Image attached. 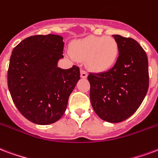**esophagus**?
Instances as JSON below:
<instances>
[{
  "mask_svg": "<svg viewBox=\"0 0 158 158\" xmlns=\"http://www.w3.org/2000/svg\"><path fill=\"white\" fill-rule=\"evenodd\" d=\"M80 74H81V77L84 78V79L87 78V76H88V73H87L85 69H83L80 70Z\"/></svg>",
  "mask_w": 158,
  "mask_h": 158,
  "instance_id": "34e87169",
  "label": "esophagus"
}]
</instances>
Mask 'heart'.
Returning a JSON list of instances; mask_svg holds the SVG:
<instances>
[{
    "label": "heart",
    "instance_id": "obj_1",
    "mask_svg": "<svg viewBox=\"0 0 158 158\" xmlns=\"http://www.w3.org/2000/svg\"><path fill=\"white\" fill-rule=\"evenodd\" d=\"M71 52L75 58H87L90 69L102 72L110 69L116 61L119 46L114 37L90 36L73 43Z\"/></svg>",
    "mask_w": 158,
    "mask_h": 158
}]
</instances>
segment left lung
<instances>
[{"label": "left lung", "mask_w": 158, "mask_h": 158, "mask_svg": "<svg viewBox=\"0 0 158 158\" xmlns=\"http://www.w3.org/2000/svg\"><path fill=\"white\" fill-rule=\"evenodd\" d=\"M119 46L115 65L106 72L89 73L90 101L103 121L117 123L132 115L141 106L149 86L147 53L131 37L113 35Z\"/></svg>", "instance_id": "obj_1"}]
</instances>
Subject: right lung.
Instances as JSON below:
<instances>
[{"label":"right lung","instance_id":"obj_1","mask_svg":"<svg viewBox=\"0 0 158 158\" xmlns=\"http://www.w3.org/2000/svg\"><path fill=\"white\" fill-rule=\"evenodd\" d=\"M64 43L58 35H35L14 48L7 72V85L15 106L28 121L48 125L66 110L70 94L80 79L76 65L58 68Z\"/></svg>","mask_w":158,"mask_h":158}]
</instances>
